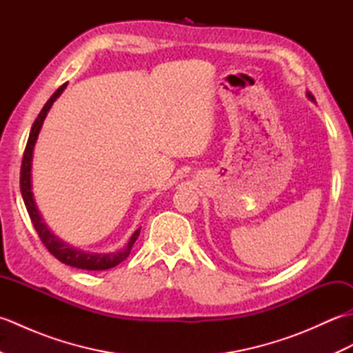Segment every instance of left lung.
<instances>
[{
	"instance_id": "1",
	"label": "left lung",
	"mask_w": 353,
	"mask_h": 353,
	"mask_svg": "<svg viewBox=\"0 0 353 353\" xmlns=\"http://www.w3.org/2000/svg\"><path fill=\"white\" fill-rule=\"evenodd\" d=\"M308 97H310V99H311V100H314V95H312L311 92H308Z\"/></svg>"
}]
</instances>
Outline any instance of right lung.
Masks as SVG:
<instances>
[{
	"label": "right lung",
	"mask_w": 353,
	"mask_h": 353,
	"mask_svg": "<svg viewBox=\"0 0 353 353\" xmlns=\"http://www.w3.org/2000/svg\"><path fill=\"white\" fill-rule=\"evenodd\" d=\"M66 88V83H63L57 91L50 97V100L45 103V106L42 108L41 114L37 115L34 119V123L32 125V130H30V137L27 141V145L24 150V156H22V163H21V177H19V185H21V194L22 199H24V203L27 208V212L30 215V220L33 223V228L36 229L37 235H39L42 244L47 247V250L66 265L81 268V270H109L112 267H115L118 264L129 256V253L132 250V247L139 236L141 229L134 230V234L130 236L129 243H127L125 249L121 252H115V253H106V254H99V253H86L74 249V247L65 244L61 241L57 236H54L50 232V229L45 226V223H42V216L39 215V211H37L34 199H33V192H32V159H33V147L36 144L37 134H39V130L42 127V123L45 117H47L48 110L51 108V104L56 101L59 95L63 92V89Z\"/></svg>",
	"instance_id": "obj_1"
}]
</instances>
